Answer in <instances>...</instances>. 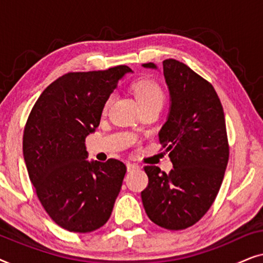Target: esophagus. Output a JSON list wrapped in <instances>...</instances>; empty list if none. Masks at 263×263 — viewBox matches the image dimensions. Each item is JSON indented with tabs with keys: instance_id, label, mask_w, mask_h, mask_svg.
Returning a JSON list of instances; mask_svg holds the SVG:
<instances>
[{
	"instance_id": "1",
	"label": "esophagus",
	"mask_w": 263,
	"mask_h": 263,
	"mask_svg": "<svg viewBox=\"0 0 263 263\" xmlns=\"http://www.w3.org/2000/svg\"><path fill=\"white\" fill-rule=\"evenodd\" d=\"M127 168H128L129 172L135 171V170H138V168H139V165L133 164V163H128V164H127Z\"/></svg>"
}]
</instances>
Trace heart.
<instances>
[{
    "label": "heart",
    "instance_id": "heart-1",
    "mask_svg": "<svg viewBox=\"0 0 263 263\" xmlns=\"http://www.w3.org/2000/svg\"><path fill=\"white\" fill-rule=\"evenodd\" d=\"M134 93L140 106L152 105V104H161L164 102V91L156 81L152 80H141L134 86ZM111 98L106 100L105 109L109 106Z\"/></svg>",
    "mask_w": 263,
    "mask_h": 263
}]
</instances>
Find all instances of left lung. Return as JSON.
<instances>
[{"label": "left lung", "mask_w": 263, "mask_h": 263, "mask_svg": "<svg viewBox=\"0 0 263 263\" xmlns=\"http://www.w3.org/2000/svg\"><path fill=\"white\" fill-rule=\"evenodd\" d=\"M142 66L157 69L154 63ZM163 71L171 103L159 141L174 168L165 174L145 166L148 185L141 199L154 224L183 230L196 224L218 195L229 161L228 135L220 99L210 82L172 59L164 61Z\"/></svg>", "instance_id": "left-lung-1"}]
</instances>
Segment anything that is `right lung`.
Here are the masks:
<instances>
[{
  "label": "right lung",
  "instance_id": "right-lung-1",
  "mask_svg": "<svg viewBox=\"0 0 263 263\" xmlns=\"http://www.w3.org/2000/svg\"><path fill=\"white\" fill-rule=\"evenodd\" d=\"M127 73L130 68L117 66L64 74L43 91L25 125L24 159L32 184L50 218L70 232L102 228L120 194L125 165L87 160L85 139Z\"/></svg>",
  "mask_w": 263,
  "mask_h": 263
}]
</instances>
